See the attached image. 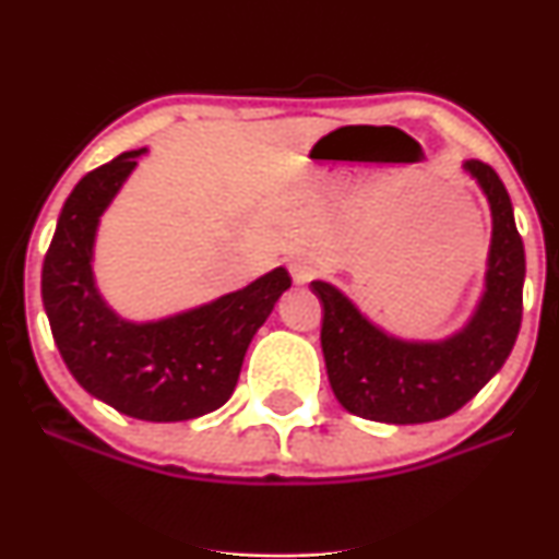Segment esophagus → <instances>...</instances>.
<instances>
[{
	"label": "esophagus",
	"instance_id": "1",
	"mask_svg": "<svg viewBox=\"0 0 559 559\" xmlns=\"http://www.w3.org/2000/svg\"><path fill=\"white\" fill-rule=\"evenodd\" d=\"M288 273H292L294 284H310L318 275V265L307 258H294L288 262Z\"/></svg>",
	"mask_w": 559,
	"mask_h": 559
}]
</instances>
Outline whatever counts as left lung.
<instances>
[{"label":"left lung","instance_id":"obj_1","mask_svg":"<svg viewBox=\"0 0 559 559\" xmlns=\"http://www.w3.org/2000/svg\"><path fill=\"white\" fill-rule=\"evenodd\" d=\"M491 210V247L486 286L476 312L460 331L439 342H407L378 329L346 294L312 281L323 301L325 370L338 404L378 423H431L457 413L499 373L523 318L525 252L512 202L491 165L467 159Z\"/></svg>","mask_w":559,"mask_h":559}]
</instances>
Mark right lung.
<instances>
[{
    "label": "right lung",
    "instance_id": "add662e5",
    "mask_svg": "<svg viewBox=\"0 0 559 559\" xmlns=\"http://www.w3.org/2000/svg\"><path fill=\"white\" fill-rule=\"evenodd\" d=\"M144 152H123L70 191L44 258L41 299L57 349L88 394L139 420H191L230 400L249 342L292 278L275 267L178 316L150 323L120 318L96 288L94 239Z\"/></svg>",
    "mask_w": 559,
    "mask_h": 559
}]
</instances>
